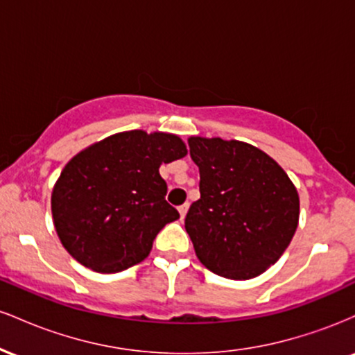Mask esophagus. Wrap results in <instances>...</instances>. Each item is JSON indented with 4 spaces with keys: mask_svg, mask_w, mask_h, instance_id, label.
Listing matches in <instances>:
<instances>
[{
    "mask_svg": "<svg viewBox=\"0 0 355 355\" xmlns=\"http://www.w3.org/2000/svg\"><path fill=\"white\" fill-rule=\"evenodd\" d=\"M187 210H189V203H183L182 207H178V211H180V218L183 220L187 215Z\"/></svg>",
    "mask_w": 355,
    "mask_h": 355,
    "instance_id": "obj_1",
    "label": "esophagus"
}]
</instances>
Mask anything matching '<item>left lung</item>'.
Masks as SVG:
<instances>
[{"mask_svg": "<svg viewBox=\"0 0 355 355\" xmlns=\"http://www.w3.org/2000/svg\"><path fill=\"white\" fill-rule=\"evenodd\" d=\"M200 198L185 229L198 260L214 274L254 279L274 266L299 223V193L274 158L237 140L190 137Z\"/></svg>", "mask_w": 355, "mask_h": 355, "instance_id": "left-lung-1", "label": "left lung"}]
</instances>
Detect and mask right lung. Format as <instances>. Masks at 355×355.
I'll list each match as a JSON object with an SVG mask.
<instances>
[{
	"mask_svg": "<svg viewBox=\"0 0 355 355\" xmlns=\"http://www.w3.org/2000/svg\"><path fill=\"white\" fill-rule=\"evenodd\" d=\"M187 155L180 137L132 130L81 150L53 187L56 234L73 259L115 274L148 257L153 240L177 209L165 200L162 164Z\"/></svg>",
	"mask_w": 355,
	"mask_h": 355,
	"instance_id": "add662e5",
	"label": "right lung"
}]
</instances>
